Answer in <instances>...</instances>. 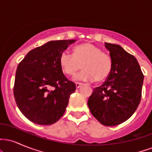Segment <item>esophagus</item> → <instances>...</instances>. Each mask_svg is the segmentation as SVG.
<instances>
[{"mask_svg": "<svg viewBox=\"0 0 152 152\" xmlns=\"http://www.w3.org/2000/svg\"><path fill=\"white\" fill-rule=\"evenodd\" d=\"M81 86V83H78V82H76V88H78Z\"/></svg>", "mask_w": 152, "mask_h": 152, "instance_id": "obj_1", "label": "esophagus"}]
</instances>
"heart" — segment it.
Wrapping results in <instances>:
<instances>
[{
  "label": "heart",
  "instance_id": "1",
  "mask_svg": "<svg viewBox=\"0 0 152 152\" xmlns=\"http://www.w3.org/2000/svg\"><path fill=\"white\" fill-rule=\"evenodd\" d=\"M59 64L64 73L69 76L74 75L81 67L83 71L76 74L74 79L83 81H104L112 69L110 56L89 43L75 46L73 55L63 52L59 58Z\"/></svg>",
  "mask_w": 152,
  "mask_h": 152
}]
</instances>
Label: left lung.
I'll return each instance as SVG.
<instances>
[{"label":"left lung","instance_id":"1","mask_svg":"<svg viewBox=\"0 0 152 152\" xmlns=\"http://www.w3.org/2000/svg\"><path fill=\"white\" fill-rule=\"evenodd\" d=\"M112 60V69L102 86L94 88L88 100L91 113L104 126L126 121L137 110L144 75L134 56L118 45L105 43Z\"/></svg>","mask_w":152,"mask_h":152}]
</instances>
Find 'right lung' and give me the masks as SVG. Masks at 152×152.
<instances>
[{
  "instance_id": "right-lung-1",
  "label": "right lung",
  "mask_w": 152,
  "mask_h": 152,
  "mask_svg": "<svg viewBox=\"0 0 152 152\" xmlns=\"http://www.w3.org/2000/svg\"><path fill=\"white\" fill-rule=\"evenodd\" d=\"M75 41H49L30 50L18 64L13 94L18 109L31 121L53 124L65 112L76 85L64 76L59 58Z\"/></svg>"
}]
</instances>
